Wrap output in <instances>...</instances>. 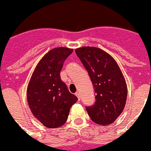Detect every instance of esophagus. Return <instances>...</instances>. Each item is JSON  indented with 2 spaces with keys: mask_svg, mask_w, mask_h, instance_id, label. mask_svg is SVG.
<instances>
[{
  "mask_svg": "<svg viewBox=\"0 0 151 151\" xmlns=\"http://www.w3.org/2000/svg\"><path fill=\"white\" fill-rule=\"evenodd\" d=\"M75 95H76V96L77 97H78V100L81 99V96H80V94H79V93H78V92H76V93H75Z\"/></svg>",
  "mask_w": 151,
  "mask_h": 151,
  "instance_id": "obj_1",
  "label": "esophagus"
}]
</instances>
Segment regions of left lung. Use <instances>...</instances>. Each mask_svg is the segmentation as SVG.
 I'll return each mask as SVG.
<instances>
[{
    "mask_svg": "<svg viewBox=\"0 0 151 151\" xmlns=\"http://www.w3.org/2000/svg\"><path fill=\"white\" fill-rule=\"evenodd\" d=\"M87 70L96 93V101L86 107L89 116L101 125L113 123L125 106L127 89L125 80L113 57L97 47L76 50Z\"/></svg>",
    "mask_w": 151,
    "mask_h": 151,
    "instance_id": "left-lung-1",
    "label": "left lung"
}]
</instances>
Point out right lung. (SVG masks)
I'll return each instance as SVG.
<instances>
[{
    "label": "right lung",
    "mask_w": 151,
    "mask_h": 151,
    "mask_svg": "<svg viewBox=\"0 0 151 151\" xmlns=\"http://www.w3.org/2000/svg\"><path fill=\"white\" fill-rule=\"evenodd\" d=\"M73 50L58 47L44 55L35 67L27 87V101L33 116L45 127L55 128L67 122L78 100L61 80L64 62Z\"/></svg>",
    "instance_id": "1"
}]
</instances>
